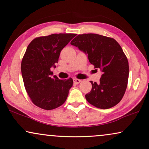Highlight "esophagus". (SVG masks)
I'll return each mask as SVG.
<instances>
[{"mask_svg": "<svg viewBox=\"0 0 149 149\" xmlns=\"http://www.w3.org/2000/svg\"><path fill=\"white\" fill-rule=\"evenodd\" d=\"M73 81H74V84H75V85H77V84H79L81 81L80 79H76V78H74Z\"/></svg>", "mask_w": 149, "mask_h": 149, "instance_id": "obj_1", "label": "esophagus"}]
</instances>
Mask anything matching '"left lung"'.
Returning <instances> with one entry per match:
<instances>
[{
  "mask_svg": "<svg viewBox=\"0 0 149 149\" xmlns=\"http://www.w3.org/2000/svg\"><path fill=\"white\" fill-rule=\"evenodd\" d=\"M87 54L94 68L103 74L100 82L92 84L86 100L96 107L106 109L120 102L128 85L129 65L118 43L112 38L96 34H79L70 43Z\"/></svg>",
  "mask_w": 149,
  "mask_h": 149,
  "instance_id": "1",
  "label": "left lung"
}]
</instances>
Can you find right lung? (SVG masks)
<instances>
[{"label": "right lung", "mask_w": 149, "mask_h": 149, "mask_svg": "<svg viewBox=\"0 0 149 149\" xmlns=\"http://www.w3.org/2000/svg\"><path fill=\"white\" fill-rule=\"evenodd\" d=\"M75 34H53L34 38L28 45L21 61V74L26 91L34 105L51 110L66 100L73 79H59L53 74L62 49Z\"/></svg>", "instance_id": "1"}]
</instances>
